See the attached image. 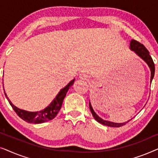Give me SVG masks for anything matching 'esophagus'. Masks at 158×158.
Returning <instances> with one entry per match:
<instances>
[{
	"label": "esophagus",
	"instance_id": "1",
	"mask_svg": "<svg viewBox=\"0 0 158 158\" xmlns=\"http://www.w3.org/2000/svg\"><path fill=\"white\" fill-rule=\"evenodd\" d=\"M80 78L82 79V80H87L88 79V76L86 75V74L85 73H81V74H80Z\"/></svg>",
	"mask_w": 158,
	"mask_h": 158
}]
</instances>
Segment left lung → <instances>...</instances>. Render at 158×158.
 <instances>
[{"instance_id":"left-lung-1","label":"left lung","mask_w":158,"mask_h":158,"mask_svg":"<svg viewBox=\"0 0 158 158\" xmlns=\"http://www.w3.org/2000/svg\"><path fill=\"white\" fill-rule=\"evenodd\" d=\"M129 49H131V51L135 52V53L137 55V56L141 58L142 60H143L144 62H146L147 64H148L149 68H150V72H151V76H150V82H152L153 77H154L155 75V64L153 62V60L151 57V56L150 55V53H149V51L146 49V47L144 46L143 44H142L141 43L138 42L137 41L131 40L130 41V44H129ZM89 107H90V110L91 111V114L94 118L96 119L97 122L100 123L101 124L106 125V126L108 127H120L124 126L128 123L129 121H127L126 122H123V123H115V122H110V121H106L103 119L102 118H101L100 116H98L97 115V114L94 111V109H93L91 103L89 101Z\"/></svg>"}]
</instances>
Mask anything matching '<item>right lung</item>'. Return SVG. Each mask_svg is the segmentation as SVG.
Masks as SVG:
<instances>
[{
  "instance_id": "1",
  "label": "right lung",
  "mask_w": 158,
  "mask_h": 158,
  "mask_svg": "<svg viewBox=\"0 0 158 158\" xmlns=\"http://www.w3.org/2000/svg\"><path fill=\"white\" fill-rule=\"evenodd\" d=\"M74 81L75 78L72 80L65 87L60 90V92L58 93L55 98L53 99V101L49 103L48 106H47L44 109L41 110L40 111H26V110L19 109L18 107H16V106L13 104L11 101H10V99L8 98L5 91H4V94H5V96L6 98L8 99L10 105L11 106L13 109L14 110L19 117L28 123L41 124V123H44L53 119L57 116L58 112L61 109L64 97H65L67 93H68V90L70 89V88L73 85Z\"/></svg>"
}]
</instances>
